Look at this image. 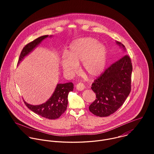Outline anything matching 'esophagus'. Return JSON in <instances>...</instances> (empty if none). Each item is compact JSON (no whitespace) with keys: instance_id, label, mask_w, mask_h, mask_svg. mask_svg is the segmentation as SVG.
<instances>
[{"instance_id":"1","label":"esophagus","mask_w":154,"mask_h":154,"mask_svg":"<svg viewBox=\"0 0 154 154\" xmlns=\"http://www.w3.org/2000/svg\"><path fill=\"white\" fill-rule=\"evenodd\" d=\"M75 87L78 91H83L85 88V85L82 83H79L77 85H76Z\"/></svg>"}]
</instances>
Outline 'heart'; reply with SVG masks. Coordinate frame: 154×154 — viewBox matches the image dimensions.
<instances>
[{
    "instance_id": "b5f03b06",
    "label": "heart",
    "mask_w": 154,
    "mask_h": 154,
    "mask_svg": "<svg viewBox=\"0 0 154 154\" xmlns=\"http://www.w3.org/2000/svg\"><path fill=\"white\" fill-rule=\"evenodd\" d=\"M107 49L95 38L86 37L73 41L68 54L63 53L60 64L63 72L69 77L74 75L82 63L83 72L90 78L100 76L104 71L107 62Z\"/></svg>"
}]
</instances>
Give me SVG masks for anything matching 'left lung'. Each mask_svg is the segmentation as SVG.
<instances>
[{
	"label": "left lung",
	"mask_w": 154,
	"mask_h": 154,
	"mask_svg": "<svg viewBox=\"0 0 154 154\" xmlns=\"http://www.w3.org/2000/svg\"><path fill=\"white\" fill-rule=\"evenodd\" d=\"M116 45L125 51L120 42ZM132 64L130 58L125 55L112 64L92 84L96 96L90 105V111L97 116L105 117L114 113L124 103L131 91Z\"/></svg>",
	"instance_id": "left-lung-1"
}]
</instances>
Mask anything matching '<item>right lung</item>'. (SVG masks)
Returning a JSON list of instances; mask_svg holds the SVG:
<instances>
[{
  "instance_id": "add662e5",
  "label": "right lung",
  "mask_w": 154,
  "mask_h": 154,
  "mask_svg": "<svg viewBox=\"0 0 154 154\" xmlns=\"http://www.w3.org/2000/svg\"><path fill=\"white\" fill-rule=\"evenodd\" d=\"M52 36V35L42 36L27 45L21 51L17 66L26 56L38 47L44 39ZM73 89L74 84L71 82L63 84L58 83L51 97L45 103L33 105L27 103L25 100L24 101L28 108L35 113L47 119H55L58 118L66 109L68 94L70 91H72Z\"/></svg>"
}]
</instances>
